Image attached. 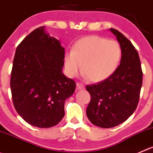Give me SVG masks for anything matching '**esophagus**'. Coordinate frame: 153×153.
I'll return each mask as SVG.
<instances>
[{"mask_svg":"<svg viewBox=\"0 0 153 153\" xmlns=\"http://www.w3.org/2000/svg\"><path fill=\"white\" fill-rule=\"evenodd\" d=\"M76 88H77V89H84L85 88V85L79 82H76Z\"/></svg>","mask_w":153,"mask_h":153,"instance_id":"obj_1","label":"esophagus"}]
</instances>
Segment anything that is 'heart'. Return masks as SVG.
<instances>
[{
  "instance_id": "b5f03b06",
  "label": "heart",
  "mask_w": 153,
  "mask_h": 153,
  "mask_svg": "<svg viewBox=\"0 0 153 153\" xmlns=\"http://www.w3.org/2000/svg\"><path fill=\"white\" fill-rule=\"evenodd\" d=\"M121 56V47L115 40L88 36L78 40L72 52L65 54V73L73 77L79 74L81 68L82 74L88 80L101 82L116 71Z\"/></svg>"
}]
</instances>
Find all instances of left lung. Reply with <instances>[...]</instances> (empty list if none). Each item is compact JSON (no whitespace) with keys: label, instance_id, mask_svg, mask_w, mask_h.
<instances>
[{"label":"left lung","instance_id":"8db88e82","mask_svg":"<svg viewBox=\"0 0 153 153\" xmlns=\"http://www.w3.org/2000/svg\"><path fill=\"white\" fill-rule=\"evenodd\" d=\"M110 30L120 44L121 63L107 79L86 85L91 95L87 116L94 126L104 128L119 126L133 114L143 82L140 60L135 47L119 30Z\"/></svg>","mask_w":153,"mask_h":153}]
</instances>
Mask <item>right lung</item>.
<instances>
[{
  "instance_id": "obj_1",
  "label": "right lung",
  "mask_w": 153,
  "mask_h": 153,
  "mask_svg": "<svg viewBox=\"0 0 153 153\" xmlns=\"http://www.w3.org/2000/svg\"><path fill=\"white\" fill-rule=\"evenodd\" d=\"M65 49L49 37L44 26L36 28L19 43L13 63L10 88L14 107L31 126L49 128L65 116V102L76 82L62 74Z\"/></svg>"
}]
</instances>
